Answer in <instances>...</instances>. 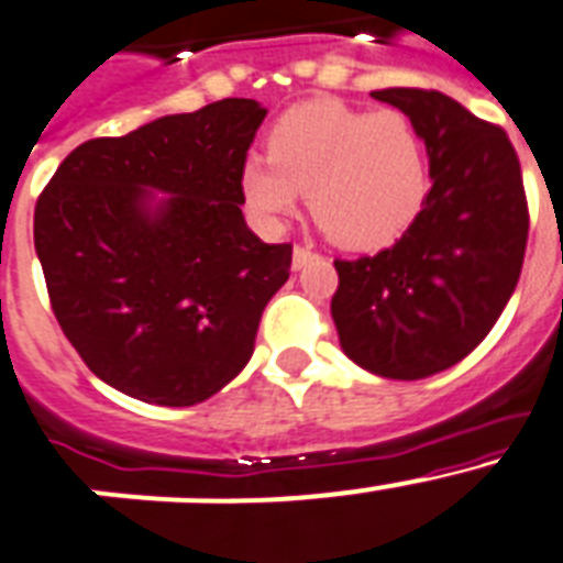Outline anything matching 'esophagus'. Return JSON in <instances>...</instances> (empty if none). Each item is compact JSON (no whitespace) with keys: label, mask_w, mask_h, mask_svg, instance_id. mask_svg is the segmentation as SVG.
Listing matches in <instances>:
<instances>
[{"label":"esophagus","mask_w":563,"mask_h":563,"mask_svg":"<svg viewBox=\"0 0 563 563\" xmlns=\"http://www.w3.org/2000/svg\"><path fill=\"white\" fill-rule=\"evenodd\" d=\"M317 252L311 250V246H302V244H297L294 246V269H302V266H306V263H311V261H317Z\"/></svg>","instance_id":"1"}]
</instances>
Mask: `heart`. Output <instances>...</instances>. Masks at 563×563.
Segmentation results:
<instances>
[{
  "label": "heart",
  "instance_id": "1",
  "mask_svg": "<svg viewBox=\"0 0 563 563\" xmlns=\"http://www.w3.org/2000/svg\"><path fill=\"white\" fill-rule=\"evenodd\" d=\"M308 194L319 230L344 250H384L418 219L429 156L404 111L313 100L286 111L266 136V159L241 168V196L277 224Z\"/></svg>",
  "mask_w": 563,
  "mask_h": 563
}]
</instances>
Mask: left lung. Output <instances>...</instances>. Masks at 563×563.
Here are the masks:
<instances>
[{"mask_svg":"<svg viewBox=\"0 0 563 563\" xmlns=\"http://www.w3.org/2000/svg\"><path fill=\"white\" fill-rule=\"evenodd\" d=\"M429 154L423 210L389 250L333 261L342 351L384 378L415 382L468 356L508 306L530 212L508 134L434 89H382Z\"/></svg>","mask_w":563,"mask_h":563,"instance_id":"left-lung-1","label":"left lung"}]
</instances>
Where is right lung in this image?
Here are the masks:
<instances>
[{
	"instance_id": "add662e5",
	"label": "right lung",
	"mask_w": 563,
	"mask_h": 563,
	"mask_svg": "<svg viewBox=\"0 0 563 563\" xmlns=\"http://www.w3.org/2000/svg\"><path fill=\"white\" fill-rule=\"evenodd\" d=\"M266 109L227 98L98 136L35 201L49 306L95 376L136 401L194 407L255 351L291 244L246 227L241 168ZM151 189L170 192L151 206Z\"/></svg>"
}]
</instances>
